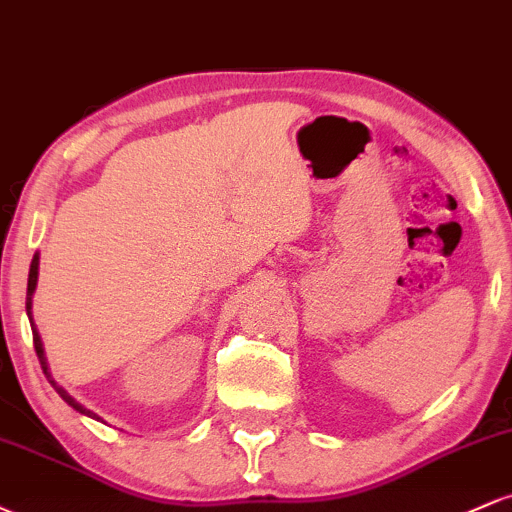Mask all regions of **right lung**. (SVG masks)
Returning <instances> with one entry per match:
<instances>
[{
  "label": "right lung",
  "instance_id": "right-lung-1",
  "mask_svg": "<svg viewBox=\"0 0 512 512\" xmlns=\"http://www.w3.org/2000/svg\"><path fill=\"white\" fill-rule=\"evenodd\" d=\"M38 267H40V255L38 252H35L33 255V262H31V272H28V291H26V313H28V320H31V330H33V344H35V354H38V361H40V368H43V373L48 375V380H50V385L55 387L57 390V395H60L64 402L69 404V407L72 409H76L79 411V414H84V416H91V419H98V414H93L91 409H86V407H81L79 402H76V399L69 395L67 390H64V387H60L55 383V380H52V373H50V366H48V358H45V349H43V339H40V334H38V330H35V322H33V293H35V286H38Z\"/></svg>",
  "mask_w": 512,
  "mask_h": 512
}]
</instances>
